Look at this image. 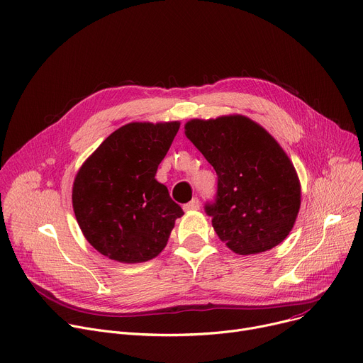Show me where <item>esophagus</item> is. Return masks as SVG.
I'll return each instance as SVG.
<instances>
[{
    "mask_svg": "<svg viewBox=\"0 0 363 363\" xmlns=\"http://www.w3.org/2000/svg\"><path fill=\"white\" fill-rule=\"evenodd\" d=\"M200 208V200L199 199H192L189 203L184 204V210L185 211H194Z\"/></svg>",
    "mask_w": 363,
    "mask_h": 363,
    "instance_id": "1",
    "label": "esophagus"
}]
</instances>
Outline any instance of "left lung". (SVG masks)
<instances>
[{"label": "left lung", "mask_w": 363, "mask_h": 363, "mask_svg": "<svg viewBox=\"0 0 363 363\" xmlns=\"http://www.w3.org/2000/svg\"><path fill=\"white\" fill-rule=\"evenodd\" d=\"M185 135L217 174L214 201L204 210L220 240L239 255L283 242L299 213L301 184L279 143L242 115L191 119Z\"/></svg>", "instance_id": "obj_1"}]
</instances>
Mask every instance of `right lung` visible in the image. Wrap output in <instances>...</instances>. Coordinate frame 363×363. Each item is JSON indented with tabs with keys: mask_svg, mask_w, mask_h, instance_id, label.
Instances as JSON below:
<instances>
[{
	"mask_svg": "<svg viewBox=\"0 0 363 363\" xmlns=\"http://www.w3.org/2000/svg\"><path fill=\"white\" fill-rule=\"evenodd\" d=\"M179 123H131L113 131L83 163L72 208L89 244L119 262H144L166 247L182 208L157 182V166Z\"/></svg>",
	"mask_w": 363,
	"mask_h": 363,
	"instance_id": "add662e5",
	"label": "right lung"
}]
</instances>
